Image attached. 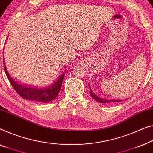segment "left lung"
Listing matches in <instances>:
<instances>
[{
	"instance_id": "obj_1",
	"label": "left lung",
	"mask_w": 153,
	"mask_h": 153,
	"mask_svg": "<svg viewBox=\"0 0 153 153\" xmlns=\"http://www.w3.org/2000/svg\"><path fill=\"white\" fill-rule=\"evenodd\" d=\"M90 88V86H89ZM90 94H91V97L93 98L94 100L97 101L98 102L102 103V104H105V103H111V102H120V101H123V100H114V99H105V98H102L100 97H99L97 95H96L92 91V90L91 88H90Z\"/></svg>"
}]
</instances>
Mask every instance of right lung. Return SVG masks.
I'll use <instances>...</instances> for the list:
<instances>
[{"mask_svg": "<svg viewBox=\"0 0 153 153\" xmlns=\"http://www.w3.org/2000/svg\"><path fill=\"white\" fill-rule=\"evenodd\" d=\"M5 58L3 55V60ZM3 62L6 76L15 91L22 98L32 101L47 103L51 102L57 97L58 94L61 90L62 82H63L64 76L65 74L64 72L59 75V77H57V79L49 87L48 86L45 88H34L33 87H30V86L22 85V84L15 81L10 76L7 71V67L5 64V60Z\"/></svg>", "mask_w": 153, "mask_h": 153, "instance_id": "obj_1", "label": "right lung"}]
</instances>
